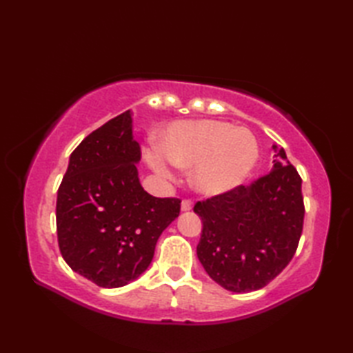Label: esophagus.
I'll list each match as a JSON object with an SVG mask.
<instances>
[{
    "label": "esophagus",
    "mask_w": 353,
    "mask_h": 353,
    "mask_svg": "<svg viewBox=\"0 0 353 353\" xmlns=\"http://www.w3.org/2000/svg\"><path fill=\"white\" fill-rule=\"evenodd\" d=\"M181 209H182L183 212L191 211V209H192V201L191 200H183L182 203H181Z\"/></svg>",
    "instance_id": "esophagus-1"
}]
</instances>
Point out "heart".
I'll return each instance as SVG.
<instances>
[{
    "instance_id": "obj_1",
    "label": "heart",
    "mask_w": 353,
    "mask_h": 353,
    "mask_svg": "<svg viewBox=\"0 0 353 353\" xmlns=\"http://www.w3.org/2000/svg\"><path fill=\"white\" fill-rule=\"evenodd\" d=\"M159 153L145 159L156 174L171 177L168 163L191 170V185L205 196H221L243 185L259 161V144L244 127L219 119H190L170 124L156 141Z\"/></svg>"
}]
</instances>
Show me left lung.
I'll use <instances>...</instances> for the list:
<instances>
[{"label":"left lung","instance_id":"8db88e82","mask_svg":"<svg viewBox=\"0 0 353 353\" xmlns=\"http://www.w3.org/2000/svg\"><path fill=\"white\" fill-rule=\"evenodd\" d=\"M273 150L268 174L194 206L203 223L199 261L229 291L265 287L288 265L302 235V179L285 150Z\"/></svg>","mask_w":353,"mask_h":353}]
</instances>
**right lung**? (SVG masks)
I'll return each instance as SVG.
<instances>
[{
  "label": "right lung",
  "mask_w": 353,
  "mask_h": 353,
  "mask_svg": "<svg viewBox=\"0 0 353 353\" xmlns=\"http://www.w3.org/2000/svg\"><path fill=\"white\" fill-rule=\"evenodd\" d=\"M132 125V112L125 110L88 134L71 153L57 191L62 256L103 288L138 279L161 234L181 212L179 199H157L141 186V148Z\"/></svg>",
  "instance_id": "add662e5"
}]
</instances>
